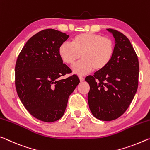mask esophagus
Returning <instances> with one entry per match:
<instances>
[{
	"instance_id": "esophagus-1",
	"label": "esophagus",
	"mask_w": 150,
	"mask_h": 150,
	"mask_svg": "<svg viewBox=\"0 0 150 150\" xmlns=\"http://www.w3.org/2000/svg\"><path fill=\"white\" fill-rule=\"evenodd\" d=\"M78 78H79V79H80V80L81 81V82H82V81H84V77H82V76H79Z\"/></svg>"
}]
</instances>
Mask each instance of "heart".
Returning a JSON list of instances; mask_svg holds the SVG:
<instances>
[{
	"label": "heart",
	"mask_w": 150,
	"mask_h": 150,
	"mask_svg": "<svg viewBox=\"0 0 150 150\" xmlns=\"http://www.w3.org/2000/svg\"><path fill=\"white\" fill-rule=\"evenodd\" d=\"M114 44L112 39L102 34L83 33L72 38V43L64 42L58 48V54L65 64L72 65L80 57L82 60L74 64L72 70L78 74H85L94 69L105 68L112 60Z\"/></svg>",
	"instance_id": "b5f03b06"
}]
</instances>
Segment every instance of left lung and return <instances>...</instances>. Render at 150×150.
<instances>
[{"label": "left lung", "mask_w": 150, "mask_h": 150, "mask_svg": "<svg viewBox=\"0 0 150 150\" xmlns=\"http://www.w3.org/2000/svg\"><path fill=\"white\" fill-rule=\"evenodd\" d=\"M115 38L109 64L85 80L90 85L88 102L92 114L102 121L121 116L134 99L138 86L139 61L130 41L124 34L107 29Z\"/></svg>", "instance_id": "8db88e82"}]
</instances>
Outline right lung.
Wrapping results in <instances>:
<instances>
[{"label":"right lung","instance_id":"add662e5","mask_svg":"<svg viewBox=\"0 0 150 150\" xmlns=\"http://www.w3.org/2000/svg\"><path fill=\"white\" fill-rule=\"evenodd\" d=\"M69 37L54 29H45L27 41L17 58L15 86L20 100L32 116L46 122L64 114L68 98L80 83L58 54L61 44Z\"/></svg>","mask_w":150,"mask_h":150}]
</instances>
